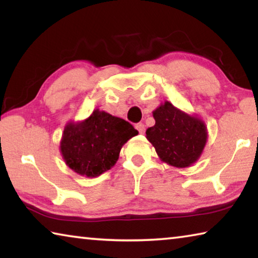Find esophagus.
Wrapping results in <instances>:
<instances>
[{"label": "esophagus", "instance_id": "1", "mask_svg": "<svg viewBox=\"0 0 258 258\" xmlns=\"http://www.w3.org/2000/svg\"><path fill=\"white\" fill-rule=\"evenodd\" d=\"M135 128H137V130L139 131V133L143 134V133H145V131H146V126H145V124L139 123V124L135 125Z\"/></svg>", "mask_w": 258, "mask_h": 258}]
</instances>
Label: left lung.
<instances>
[{
    "label": "left lung",
    "mask_w": 258,
    "mask_h": 258,
    "mask_svg": "<svg viewBox=\"0 0 258 258\" xmlns=\"http://www.w3.org/2000/svg\"><path fill=\"white\" fill-rule=\"evenodd\" d=\"M156 120L147 130V139L164 163L177 168L189 167L202 156L207 143L206 124L197 115H190L169 101L152 111Z\"/></svg>",
    "instance_id": "left-lung-1"
}]
</instances>
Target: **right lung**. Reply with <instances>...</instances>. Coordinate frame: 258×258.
I'll return each instance as SVG.
<instances>
[{
    "label": "right lung",
    "instance_id": "1",
    "mask_svg": "<svg viewBox=\"0 0 258 258\" xmlns=\"http://www.w3.org/2000/svg\"><path fill=\"white\" fill-rule=\"evenodd\" d=\"M138 133L128 121L95 109L86 119L66 124L60 152L74 172L97 177L116 164L121 148Z\"/></svg>",
    "mask_w": 258,
    "mask_h": 258
}]
</instances>
